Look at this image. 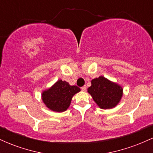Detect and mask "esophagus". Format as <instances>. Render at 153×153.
Returning <instances> with one entry per match:
<instances>
[{
  "instance_id": "1",
  "label": "esophagus",
  "mask_w": 153,
  "mask_h": 153,
  "mask_svg": "<svg viewBox=\"0 0 153 153\" xmlns=\"http://www.w3.org/2000/svg\"><path fill=\"white\" fill-rule=\"evenodd\" d=\"M81 91H86V87H85V86L81 87Z\"/></svg>"
}]
</instances>
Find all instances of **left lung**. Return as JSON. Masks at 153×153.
Returning <instances> with one entry per match:
<instances>
[{"label": "left lung", "instance_id": "8db88e82", "mask_svg": "<svg viewBox=\"0 0 153 153\" xmlns=\"http://www.w3.org/2000/svg\"><path fill=\"white\" fill-rule=\"evenodd\" d=\"M122 87L103 76L92 80L91 86L88 88L96 104L103 109L117 106L122 96Z\"/></svg>", "mask_w": 153, "mask_h": 153}]
</instances>
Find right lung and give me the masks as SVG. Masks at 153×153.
I'll return each instance as SVG.
<instances>
[{
    "instance_id": "obj_1",
    "label": "right lung",
    "mask_w": 153,
    "mask_h": 153,
    "mask_svg": "<svg viewBox=\"0 0 153 153\" xmlns=\"http://www.w3.org/2000/svg\"><path fill=\"white\" fill-rule=\"evenodd\" d=\"M80 91L76 85H70L66 81L59 80L48 90L42 93V100L51 110L62 112L70 106L73 95Z\"/></svg>"
}]
</instances>
